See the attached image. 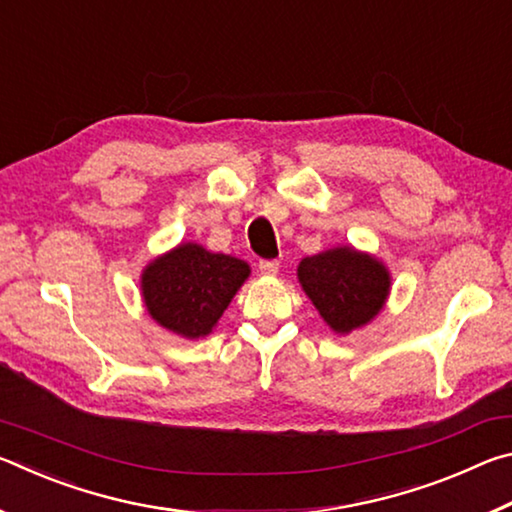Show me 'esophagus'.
<instances>
[{"label":"esophagus","mask_w":512,"mask_h":512,"mask_svg":"<svg viewBox=\"0 0 512 512\" xmlns=\"http://www.w3.org/2000/svg\"><path fill=\"white\" fill-rule=\"evenodd\" d=\"M259 271L264 275H275L280 271V262H277V259H262V262H259Z\"/></svg>","instance_id":"obj_1"}]
</instances>
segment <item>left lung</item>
Returning a JSON list of instances; mask_svg holds the SVG:
<instances>
[{
    "label": "left lung",
    "mask_w": 512,
    "mask_h": 512,
    "mask_svg": "<svg viewBox=\"0 0 512 512\" xmlns=\"http://www.w3.org/2000/svg\"><path fill=\"white\" fill-rule=\"evenodd\" d=\"M298 277L325 323L339 334H348L375 318L391 287L386 268L354 248L305 257L298 266Z\"/></svg>",
    "instance_id": "obj_1"
}]
</instances>
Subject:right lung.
<instances>
[{"mask_svg":"<svg viewBox=\"0 0 512 512\" xmlns=\"http://www.w3.org/2000/svg\"><path fill=\"white\" fill-rule=\"evenodd\" d=\"M248 273V264L237 257L180 244L146 266L142 296L162 327L185 339H198L212 332Z\"/></svg>","mask_w":512,"mask_h":512,"instance_id":"right-lung-1","label":"right lung"}]
</instances>
